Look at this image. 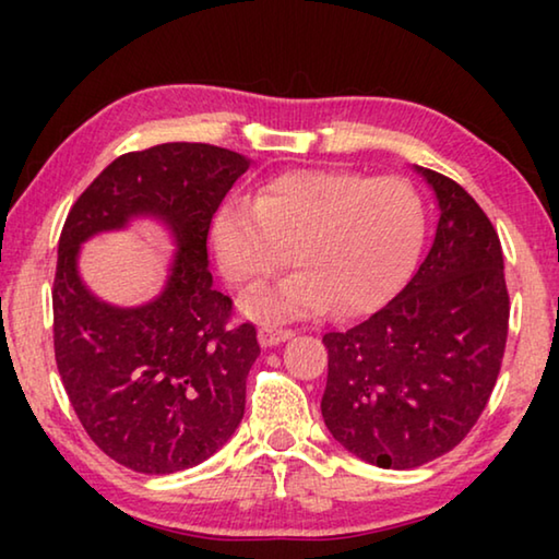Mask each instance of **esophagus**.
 <instances>
[{
	"label": "esophagus",
	"mask_w": 559,
	"mask_h": 559,
	"mask_svg": "<svg viewBox=\"0 0 559 559\" xmlns=\"http://www.w3.org/2000/svg\"><path fill=\"white\" fill-rule=\"evenodd\" d=\"M293 337V330L286 328H273V325H263L259 328V343L261 347H273L286 343V340Z\"/></svg>",
	"instance_id": "obj_1"
}]
</instances>
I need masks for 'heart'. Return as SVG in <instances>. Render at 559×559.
Segmentation results:
<instances>
[{
  "label": "heart",
  "instance_id": "obj_1",
  "mask_svg": "<svg viewBox=\"0 0 559 559\" xmlns=\"http://www.w3.org/2000/svg\"><path fill=\"white\" fill-rule=\"evenodd\" d=\"M427 212L400 177L353 169H286L253 202L226 200L212 219V249L224 278L251 288L293 261L298 271L251 293L241 310L257 320L370 316L404 288L419 261Z\"/></svg>",
  "mask_w": 559,
  "mask_h": 559
}]
</instances>
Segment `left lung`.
<instances>
[{
    "instance_id": "8db88e82",
    "label": "left lung",
    "mask_w": 559,
    "mask_h": 559,
    "mask_svg": "<svg viewBox=\"0 0 559 559\" xmlns=\"http://www.w3.org/2000/svg\"><path fill=\"white\" fill-rule=\"evenodd\" d=\"M439 206L412 281L365 323L328 333L320 412L333 439L372 466L406 471L459 447L493 392L508 337L500 239L453 179L414 165Z\"/></svg>"
}]
</instances>
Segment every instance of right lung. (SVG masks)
I'll use <instances>...</instances> for the list:
<instances>
[{
    "mask_svg": "<svg viewBox=\"0 0 559 559\" xmlns=\"http://www.w3.org/2000/svg\"><path fill=\"white\" fill-rule=\"evenodd\" d=\"M251 159L204 143H165L103 169L66 216L53 278L56 365L96 447L126 468L165 476L214 456L239 429L257 328L229 330L206 234ZM155 221L176 246L164 288L140 307L98 299L78 269L93 235Z\"/></svg>",
    "mask_w": 559,
    "mask_h": 559,
    "instance_id": "right-lung-1",
    "label": "right lung"
}]
</instances>
